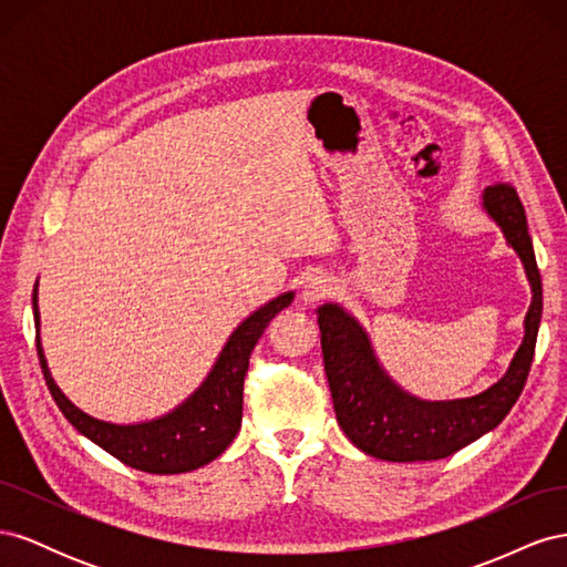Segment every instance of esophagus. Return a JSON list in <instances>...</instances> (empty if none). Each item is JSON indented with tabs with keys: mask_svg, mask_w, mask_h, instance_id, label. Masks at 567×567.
I'll return each mask as SVG.
<instances>
[{
	"mask_svg": "<svg viewBox=\"0 0 567 567\" xmlns=\"http://www.w3.org/2000/svg\"><path fill=\"white\" fill-rule=\"evenodd\" d=\"M331 293H333L331 279L326 277V274H312V277H307V281L302 284L300 300H302L305 305H317V302L329 298Z\"/></svg>",
	"mask_w": 567,
	"mask_h": 567,
	"instance_id": "obj_1",
	"label": "esophagus"
}]
</instances>
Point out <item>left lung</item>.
Segmentation results:
<instances>
[{
	"label": "left lung",
	"instance_id": "8db88e82",
	"mask_svg": "<svg viewBox=\"0 0 567 567\" xmlns=\"http://www.w3.org/2000/svg\"><path fill=\"white\" fill-rule=\"evenodd\" d=\"M483 210L518 252L532 288L520 348L513 354L508 371L487 390L473 398L442 402L414 398L385 373L369 333L346 307L326 302L317 310L336 419L354 447L373 458L411 463L452 456L494 431L520 398L542 321V277L516 188L508 184L487 186Z\"/></svg>",
	"mask_w": 567,
	"mask_h": 567
}]
</instances>
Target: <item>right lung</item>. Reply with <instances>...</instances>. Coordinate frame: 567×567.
I'll list each match as a JSON object with an SVG mask.
<instances>
[{"label":"right lung","mask_w":567,"mask_h":567,"mask_svg":"<svg viewBox=\"0 0 567 567\" xmlns=\"http://www.w3.org/2000/svg\"><path fill=\"white\" fill-rule=\"evenodd\" d=\"M293 290H288V293H281L279 298L265 302L260 310H255L248 319L238 323L229 336L227 346L221 348L210 373L205 375V381L173 411L151 421L120 425L84 414L82 409H78L65 398L54 379H51L40 342V307L35 284L32 315H35L38 326V357L44 381L49 385L51 398H54V402L63 411V416L71 421L75 431L99 444L101 450H106L117 461H123L125 466L156 475L196 471L217 458L236 437L238 427H241L244 379L248 371L250 352L265 333L269 321L284 307L293 302Z\"/></svg>","instance_id":"obj_1"}]
</instances>
